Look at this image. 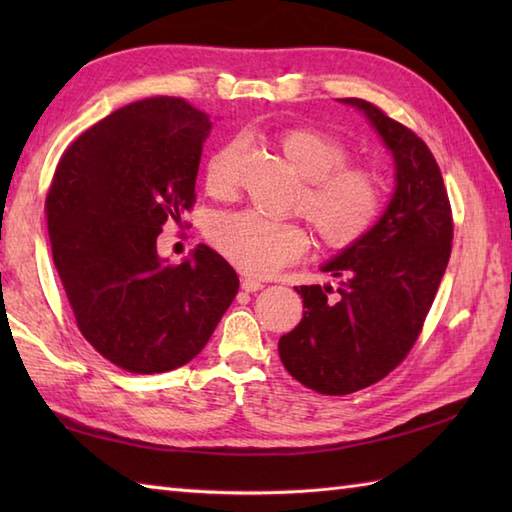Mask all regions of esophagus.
Returning <instances> with one entry per match:
<instances>
[{"label": "esophagus", "mask_w": 512, "mask_h": 512, "mask_svg": "<svg viewBox=\"0 0 512 512\" xmlns=\"http://www.w3.org/2000/svg\"><path fill=\"white\" fill-rule=\"evenodd\" d=\"M262 288H264V284L259 279H250V277L242 279V290L244 292H257V290H262Z\"/></svg>", "instance_id": "34e87169"}]
</instances>
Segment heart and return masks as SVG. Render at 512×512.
I'll use <instances>...</instances> for the list:
<instances>
[{
    "instance_id": "heart-1",
    "label": "heart",
    "mask_w": 512,
    "mask_h": 512,
    "mask_svg": "<svg viewBox=\"0 0 512 512\" xmlns=\"http://www.w3.org/2000/svg\"><path fill=\"white\" fill-rule=\"evenodd\" d=\"M288 165L303 178L297 211L312 224L325 248L343 250L372 231L385 204V176L376 167L352 165L350 149L317 127H292L279 136ZM233 147L217 151L204 171L206 191L224 198L233 191ZM213 248L253 277L277 273L306 253L310 235L290 220L253 211L217 213L206 228Z\"/></svg>"
}]
</instances>
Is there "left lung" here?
<instances>
[{"label": "left lung", "instance_id": "1", "mask_svg": "<svg viewBox=\"0 0 512 512\" xmlns=\"http://www.w3.org/2000/svg\"><path fill=\"white\" fill-rule=\"evenodd\" d=\"M396 162V191L361 242L323 266L341 288L299 286L303 319L279 339L281 363L325 396H345L383 380L418 341L447 270L453 213L436 158L409 127L363 99Z\"/></svg>", "mask_w": 512, "mask_h": 512}]
</instances>
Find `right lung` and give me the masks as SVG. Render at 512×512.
Wrapping results in <instances>:
<instances>
[{"instance_id": "right-lung-1", "label": "right lung", "mask_w": 512, "mask_h": 512, "mask_svg": "<svg viewBox=\"0 0 512 512\" xmlns=\"http://www.w3.org/2000/svg\"><path fill=\"white\" fill-rule=\"evenodd\" d=\"M209 134V114L154 96L83 132L52 176V259L76 328L125 372L187 365L237 295V273L209 246L182 264L158 257L162 226L193 209Z\"/></svg>"}]
</instances>
